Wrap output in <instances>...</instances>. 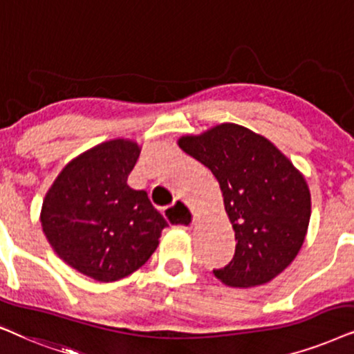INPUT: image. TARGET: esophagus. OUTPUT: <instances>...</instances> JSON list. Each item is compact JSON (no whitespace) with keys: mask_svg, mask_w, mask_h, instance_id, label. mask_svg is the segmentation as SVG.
I'll use <instances>...</instances> for the list:
<instances>
[{"mask_svg":"<svg viewBox=\"0 0 354 354\" xmlns=\"http://www.w3.org/2000/svg\"><path fill=\"white\" fill-rule=\"evenodd\" d=\"M163 214L171 225L181 227V229H189L194 223V216L183 201H174L171 205L165 209Z\"/></svg>","mask_w":354,"mask_h":354,"instance_id":"34e87169","label":"esophagus"}]
</instances>
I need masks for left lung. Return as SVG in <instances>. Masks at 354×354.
Listing matches in <instances>:
<instances>
[{"instance_id":"left-lung-1","label":"left lung","mask_w":354,"mask_h":354,"mask_svg":"<svg viewBox=\"0 0 354 354\" xmlns=\"http://www.w3.org/2000/svg\"><path fill=\"white\" fill-rule=\"evenodd\" d=\"M180 147L221 185L235 232V254L214 276L234 288L271 281L297 257L310 221V191L301 173L265 137L236 124L183 137Z\"/></svg>"}]
</instances>
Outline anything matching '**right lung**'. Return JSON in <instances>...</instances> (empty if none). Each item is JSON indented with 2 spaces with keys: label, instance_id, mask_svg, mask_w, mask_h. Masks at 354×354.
I'll use <instances>...</instances> for the list:
<instances>
[{
  "label": "right lung",
  "instance_id": "right-lung-1",
  "mask_svg": "<svg viewBox=\"0 0 354 354\" xmlns=\"http://www.w3.org/2000/svg\"><path fill=\"white\" fill-rule=\"evenodd\" d=\"M138 155L131 140L104 142L66 165L44 199L48 243L66 265L101 283L144 266L168 225L145 191L127 186Z\"/></svg>",
  "mask_w": 354,
  "mask_h": 354
}]
</instances>
